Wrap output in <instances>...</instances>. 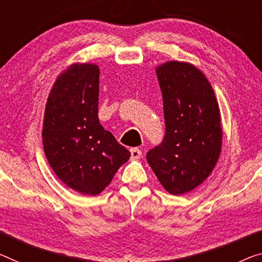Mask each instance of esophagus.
I'll return each instance as SVG.
<instances>
[{"mask_svg": "<svg viewBox=\"0 0 262 262\" xmlns=\"http://www.w3.org/2000/svg\"><path fill=\"white\" fill-rule=\"evenodd\" d=\"M130 152H131V157L134 159H139L140 157H142V150H140V148H138V147H132L131 150H130Z\"/></svg>", "mask_w": 262, "mask_h": 262, "instance_id": "1", "label": "esophagus"}]
</instances>
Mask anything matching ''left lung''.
<instances>
[{
  "mask_svg": "<svg viewBox=\"0 0 262 262\" xmlns=\"http://www.w3.org/2000/svg\"><path fill=\"white\" fill-rule=\"evenodd\" d=\"M163 94L165 135L146 154L165 190L180 195L204 182L221 151L223 130L214 91L203 72L188 63L157 68Z\"/></svg>",
  "mask_w": 262,
  "mask_h": 262,
  "instance_id": "1",
  "label": "left lung"
}]
</instances>
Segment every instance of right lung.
Here are the masks:
<instances>
[{
	"label": "right lung",
	"instance_id": "add662e5",
	"mask_svg": "<svg viewBox=\"0 0 262 262\" xmlns=\"http://www.w3.org/2000/svg\"><path fill=\"white\" fill-rule=\"evenodd\" d=\"M99 68L74 64L56 80L43 122V147L56 176L72 190L96 195L130 158L98 119Z\"/></svg>",
	"mask_w": 262,
	"mask_h": 262
}]
</instances>
